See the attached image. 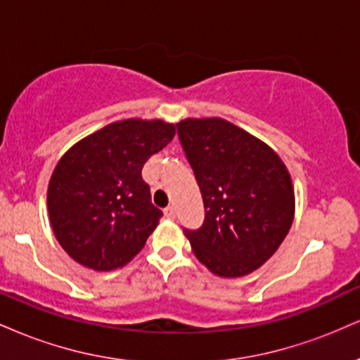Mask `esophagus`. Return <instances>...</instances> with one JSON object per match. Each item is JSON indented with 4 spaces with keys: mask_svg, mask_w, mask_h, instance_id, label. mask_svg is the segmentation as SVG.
Wrapping results in <instances>:
<instances>
[{
    "mask_svg": "<svg viewBox=\"0 0 360 360\" xmlns=\"http://www.w3.org/2000/svg\"><path fill=\"white\" fill-rule=\"evenodd\" d=\"M164 214H166L167 218H176V208L174 206H167V208L164 210Z\"/></svg>",
    "mask_w": 360,
    "mask_h": 360,
    "instance_id": "34e87169",
    "label": "esophagus"
}]
</instances>
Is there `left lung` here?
Masks as SVG:
<instances>
[{
	"label": "left lung",
	"mask_w": 360,
	"mask_h": 360,
	"mask_svg": "<svg viewBox=\"0 0 360 360\" xmlns=\"http://www.w3.org/2000/svg\"><path fill=\"white\" fill-rule=\"evenodd\" d=\"M177 135L205 203V221L184 229L201 264L240 278L274 255L295 218V189L279 155L223 118H186Z\"/></svg>",
	"instance_id": "1"
}]
</instances>
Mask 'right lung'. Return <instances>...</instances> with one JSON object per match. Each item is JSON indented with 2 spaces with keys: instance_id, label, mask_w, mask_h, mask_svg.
<instances>
[{
  "instance_id": "1",
  "label": "right lung",
  "mask_w": 360,
  "mask_h": 360,
  "mask_svg": "<svg viewBox=\"0 0 360 360\" xmlns=\"http://www.w3.org/2000/svg\"><path fill=\"white\" fill-rule=\"evenodd\" d=\"M174 135L172 123L128 118L88 135L60 157L49 183V217L60 247L76 262L113 271L142 250L162 217L142 167Z\"/></svg>"
}]
</instances>
